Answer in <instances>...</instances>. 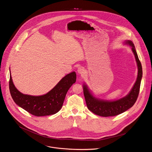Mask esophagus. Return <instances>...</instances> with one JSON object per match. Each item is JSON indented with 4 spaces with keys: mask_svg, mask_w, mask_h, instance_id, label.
<instances>
[{
    "mask_svg": "<svg viewBox=\"0 0 152 152\" xmlns=\"http://www.w3.org/2000/svg\"><path fill=\"white\" fill-rule=\"evenodd\" d=\"M84 68H83V67H79V68H78V69H77V72H78V73H79V74H81V75H82V74H83L84 73Z\"/></svg>",
    "mask_w": 152,
    "mask_h": 152,
    "instance_id": "esophagus-1",
    "label": "esophagus"
}]
</instances>
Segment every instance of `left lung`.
<instances>
[{"label":"left lung","instance_id":"8db88e82","mask_svg":"<svg viewBox=\"0 0 152 152\" xmlns=\"http://www.w3.org/2000/svg\"><path fill=\"white\" fill-rule=\"evenodd\" d=\"M125 44L129 45L134 53L137 66V77L135 84L128 95L114 101L103 100L94 97L86 84H83V93L88 109L94 114L101 117H112L118 115L131 108L136 101L140 90L142 77V68L135 50L134 43L128 40Z\"/></svg>","mask_w":152,"mask_h":152}]
</instances>
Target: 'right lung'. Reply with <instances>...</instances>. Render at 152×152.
Listing matches in <instances>:
<instances>
[{
    "instance_id": "right-lung-1",
    "label": "right lung",
    "mask_w": 152,
    "mask_h": 152,
    "mask_svg": "<svg viewBox=\"0 0 152 152\" xmlns=\"http://www.w3.org/2000/svg\"><path fill=\"white\" fill-rule=\"evenodd\" d=\"M76 80L75 72H71L47 94L34 96L20 93L13 84L10 73L9 89L13 100L19 107L35 116H47L55 114L61 109L68 90Z\"/></svg>"
}]
</instances>
